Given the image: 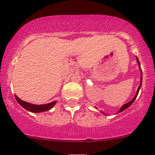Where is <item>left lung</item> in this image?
<instances>
[{"label": "left lung", "instance_id": "left-lung-1", "mask_svg": "<svg viewBox=\"0 0 155 155\" xmlns=\"http://www.w3.org/2000/svg\"><path fill=\"white\" fill-rule=\"evenodd\" d=\"M136 60H137V62H138V64H139V68H140V71H141V74H142V76H141V78H140V85H139V88H138V90H137V92H136V95H135L134 98H133V99H132L131 101H130L129 102H127V103L124 104V105L123 106H122L121 108H120V110H119V111H118V112H117V113H120V112H121V111H123L124 110L127 109V108L128 107H130V105H131L133 103V102H134V101H135V99H136V97H137V95H138V93H139V90H140V87H141V86H142V70H141V68H140V63H139V59H137V58H136ZM102 114H105V113H104V112H102Z\"/></svg>", "mask_w": 155, "mask_h": 155}]
</instances>
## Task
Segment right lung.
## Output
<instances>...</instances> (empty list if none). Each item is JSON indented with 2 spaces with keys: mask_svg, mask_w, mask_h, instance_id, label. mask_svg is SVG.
<instances>
[{
  "mask_svg": "<svg viewBox=\"0 0 155 155\" xmlns=\"http://www.w3.org/2000/svg\"><path fill=\"white\" fill-rule=\"evenodd\" d=\"M15 97H16V101L19 102V104L22 107V108H24L25 109L27 110V111H31V112L33 113H39L42 112V111H49V110L51 109V108L54 106L55 104L56 103V101H54V102H50V103L44 104V105H34V104H31L29 103V102H26L21 100L16 95H15Z\"/></svg>",
  "mask_w": 155,
  "mask_h": 155,
  "instance_id": "obj_1",
  "label": "right lung"
}]
</instances>
